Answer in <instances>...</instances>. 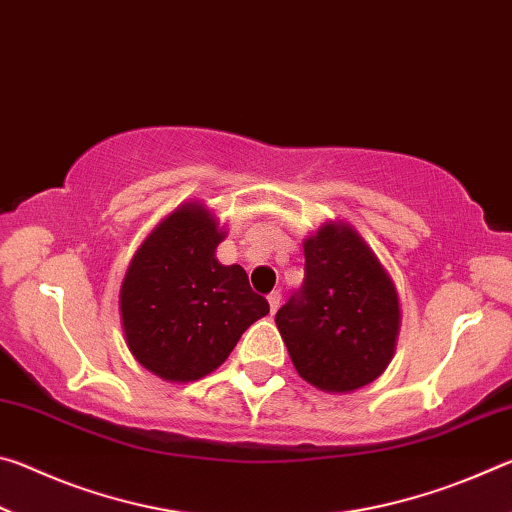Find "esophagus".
Returning <instances> with one entry per match:
<instances>
[{"label": "esophagus", "mask_w": 512, "mask_h": 512, "mask_svg": "<svg viewBox=\"0 0 512 512\" xmlns=\"http://www.w3.org/2000/svg\"><path fill=\"white\" fill-rule=\"evenodd\" d=\"M266 300H268V307H271V314H275L277 307H280V302H282V293L280 291H271L266 296Z\"/></svg>", "instance_id": "esophagus-1"}]
</instances>
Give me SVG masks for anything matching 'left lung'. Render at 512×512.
<instances>
[{"label":"left lung","instance_id":"1","mask_svg":"<svg viewBox=\"0 0 512 512\" xmlns=\"http://www.w3.org/2000/svg\"><path fill=\"white\" fill-rule=\"evenodd\" d=\"M275 323L302 379L348 393L393 359L400 302L366 241L348 225L327 223L305 241V280Z\"/></svg>","mask_w":512,"mask_h":512}]
</instances>
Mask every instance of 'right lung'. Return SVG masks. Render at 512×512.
<instances>
[{
	"instance_id": "add662e5",
	"label": "right lung",
	"mask_w": 512,
	"mask_h": 512,
	"mask_svg": "<svg viewBox=\"0 0 512 512\" xmlns=\"http://www.w3.org/2000/svg\"><path fill=\"white\" fill-rule=\"evenodd\" d=\"M223 237L203 205L187 203L151 232L128 266L119 296L128 350L162 379L205 377L268 314L244 268L216 262Z\"/></svg>"
}]
</instances>
